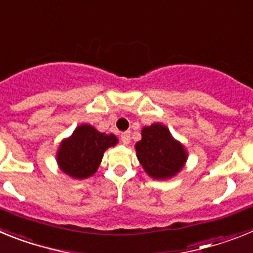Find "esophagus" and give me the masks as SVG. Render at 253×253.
I'll return each mask as SVG.
<instances>
[{"mask_svg": "<svg viewBox=\"0 0 253 253\" xmlns=\"http://www.w3.org/2000/svg\"><path fill=\"white\" fill-rule=\"evenodd\" d=\"M122 140L125 143V144H128L129 142H130V131H124V133H122Z\"/></svg>", "mask_w": 253, "mask_h": 253, "instance_id": "esophagus-1", "label": "esophagus"}]
</instances>
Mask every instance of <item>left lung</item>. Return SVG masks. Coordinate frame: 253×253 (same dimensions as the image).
I'll return each instance as SVG.
<instances>
[{
    "mask_svg": "<svg viewBox=\"0 0 253 253\" xmlns=\"http://www.w3.org/2000/svg\"><path fill=\"white\" fill-rule=\"evenodd\" d=\"M137 157L144 171L156 180L171 178L182 169L187 160L184 146L162 124L142 129V139L135 144Z\"/></svg>",
    "mask_w": 253,
    "mask_h": 253,
    "instance_id": "obj_1",
    "label": "left lung"
}]
</instances>
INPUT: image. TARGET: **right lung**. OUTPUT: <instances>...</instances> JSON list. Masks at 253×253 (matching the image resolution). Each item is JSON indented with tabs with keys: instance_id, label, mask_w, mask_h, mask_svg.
<instances>
[{
	"instance_id": "right-lung-1",
	"label": "right lung",
	"mask_w": 253,
	"mask_h": 253,
	"mask_svg": "<svg viewBox=\"0 0 253 253\" xmlns=\"http://www.w3.org/2000/svg\"><path fill=\"white\" fill-rule=\"evenodd\" d=\"M116 143L118 138L114 134L100 133L92 125L82 124L60 143L57 152L58 166L73 178L90 177L99 169L104 152Z\"/></svg>"
}]
</instances>
